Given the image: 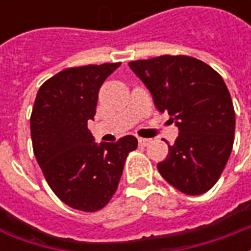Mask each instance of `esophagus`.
<instances>
[{"mask_svg":"<svg viewBox=\"0 0 251 251\" xmlns=\"http://www.w3.org/2000/svg\"><path fill=\"white\" fill-rule=\"evenodd\" d=\"M138 144H140L141 147H148V145L151 144V140H149V138H138Z\"/></svg>","mask_w":251,"mask_h":251,"instance_id":"34e87169","label":"esophagus"}]
</instances>
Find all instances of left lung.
<instances>
[{
    "label": "left lung",
    "mask_w": 251,
    "mask_h": 251,
    "mask_svg": "<svg viewBox=\"0 0 251 251\" xmlns=\"http://www.w3.org/2000/svg\"><path fill=\"white\" fill-rule=\"evenodd\" d=\"M179 127L167 158L157 164L169 184L187 195L211 189L231 154L235 111L226 83L208 64L185 55H163L129 63Z\"/></svg>",
    "instance_id": "8db88e82"
}]
</instances>
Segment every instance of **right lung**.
Returning a JSON list of instances; mask_svg holds the SVG:
<instances>
[{"mask_svg":"<svg viewBox=\"0 0 251 251\" xmlns=\"http://www.w3.org/2000/svg\"><path fill=\"white\" fill-rule=\"evenodd\" d=\"M121 63L71 67L43 83L30 114L33 153L47 183L72 208L95 212L118 188L134 136L113 144H95L87 127L94 120L98 93Z\"/></svg>","mask_w":251,"mask_h":251,"instance_id":"obj_1","label":"right lung"}]
</instances>
